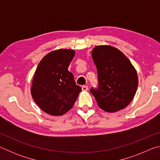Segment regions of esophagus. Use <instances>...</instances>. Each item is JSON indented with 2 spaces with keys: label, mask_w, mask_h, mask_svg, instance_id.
<instances>
[{
  "label": "esophagus",
  "mask_w": 160,
  "mask_h": 160,
  "mask_svg": "<svg viewBox=\"0 0 160 160\" xmlns=\"http://www.w3.org/2000/svg\"><path fill=\"white\" fill-rule=\"evenodd\" d=\"M82 91H87L88 90V86H85V85L82 86Z\"/></svg>",
  "instance_id": "1"
}]
</instances>
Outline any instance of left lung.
Segmentation results:
<instances>
[{"mask_svg":"<svg viewBox=\"0 0 160 160\" xmlns=\"http://www.w3.org/2000/svg\"><path fill=\"white\" fill-rule=\"evenodd\" d=\"M92 56L99 85L90 92L98 106L107 112L124 109L133 99L138 85L135 68L121 51L111 46L94 47Z\"/></svg>","mask_w":160,"mask_h":160,"instance_id":"8db88e82","label":"left lung"}]
</instances>
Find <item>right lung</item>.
<instances>
[{
	"label": "right lung",
	"instance_id": "add662e5",
	"mask_svg": "<svg viewBox=\"0 0 160 160\" xmlns=\"http://www.w3.org/2000/svg\"><path fill=\"white\" fill-rule=\"evenodd\" d=\"M74 56V50L61 48L47 54L38 65L31 94L40 109L48 114L61 116L68 112L82 90L68 70Z\"/></svg>",
	"mask_w": 160,
	"mask_h": 160
}]
</instances>
